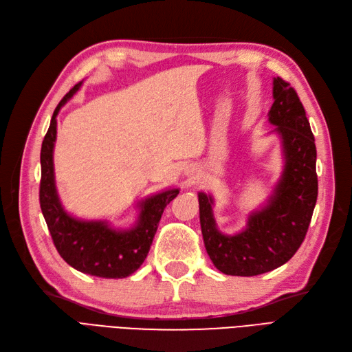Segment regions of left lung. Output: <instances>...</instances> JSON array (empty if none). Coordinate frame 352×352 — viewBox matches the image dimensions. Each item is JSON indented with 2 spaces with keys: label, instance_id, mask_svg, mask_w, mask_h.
Wrapping results in <instances>:
<instances>
[{
  "label": "left lung",
  "instance_id": "obj_1",
  "mask_svg": "<svg viewBox=\"0 0 352 352\" xmlns=\"http://www.w3.org/2000/svg\"><path fill=\"white\" fill-rule=\"evenodd\" d=\"M269 122L282 138L285 168L267 206L248 217L238 235L219 232L212 198L198 194L199 221L212 264L225 274L257 276L280 267L301 247L317 201L316 144L302 102L289 82L273 80Z\"/></svg>",
  "mask_w": 352,
  "mask_h": 352
}]
</instances>
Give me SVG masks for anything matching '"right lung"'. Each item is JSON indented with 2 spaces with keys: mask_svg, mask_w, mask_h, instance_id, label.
<instances>
[{
  "mask_svg": "<svg viewBox=\"0 0 352 352\" xmlns=\"http://www.w3.org/2000/svg\"><path fill=\"white\" fill-rule=\"evenodd\" d=\"M80 83L65 95L51 117L48 132L41 148L39 204L61 258L73 269L97 278L122 279L141 267L150 251L154 235L166 206L179 189H168L146 198L141 204L136 226L129 230H114L105 221H82L63 210L54 182L52 150L57 136V114Z\"/></svg>",
  "mask_w": 352,
  "mask_h": 352,
  "instance_id": "1",
  "label": "right lung"
}]
</instances>
